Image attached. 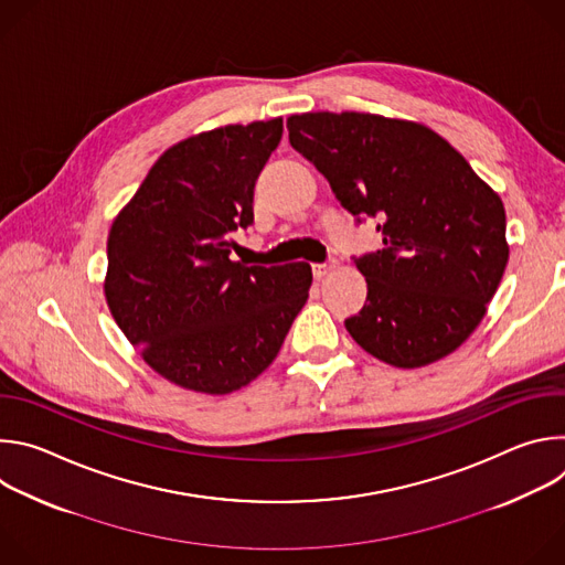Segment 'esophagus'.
I'll list each match as a JSON object with an SVG mask.
<instances>
[{
	"label": "esophagus",
	"mask_w": 565,
	"mask_h": 565,
	"mask_svg": "<svg viewBox=\"0 0 565 565\" xmlns=\"http://www.w3.org/2000/svg\"><path fill=\"white\" fill-rule=\"evenodd\" d=\"M331 270H335V262H324V264H312V275L317 279H324Z\"/></svg>",
	"instance_id": "esophagus-1"
}]
</instances>
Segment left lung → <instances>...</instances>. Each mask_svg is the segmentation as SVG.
<instances>
[{
	"mask_svg": "<svg viewBox=\"0 0 565 565\" xmlns=\"http://www.w3.org/2000/svg\"><path fill=\"white\" fill-rule=\"evenodd\" d=\"M288 138L358 223L377 218L384 248L355 259L362 310L344 321L373 358L418 369L480 324L508 266L505 207L436 131L373 114L290 116Z\"/></svg>",
	"mask_w": 565,
	"mask_h": 565,
	"instance_id": "obj_1",
	"label": "left lung"
}]
</instances>
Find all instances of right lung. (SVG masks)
I'll return each instance as SVG.
<instances>
[{
	"label": "right lung",
	"mask_w": 565,
	"mask_h": 565,
	"mask_svg": "<svg viewBox=\"0 0 565 565\" xmlns=\"http://www.w3.org/2000/svg\"><path fill=\"white\" fill-rule=\"evenodd\" d=\"M281 134L273 118L177 142L111 225L109 310L145 362L183 388L223 395L253 382L308 299L306 262L230 259L232 232L255 221V183Z\"/></svg>",
	"instance_id": "1"
}]
</instances>
